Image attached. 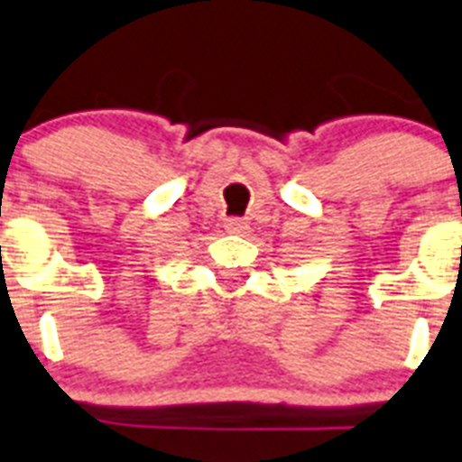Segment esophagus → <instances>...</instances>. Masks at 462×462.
Instances as JSON below:
<instances>
[{
  "mask_svg": "<svg viewBox=\"0 0 462 462\" xmlns=\"http://www.w3.org/2000/svg\"><path fill=\"white\" fill-rule=\"evenodd\" d=\"M225 230L230 232V235H244V232L249 230V223L242 218H227L225 220Z\"/></svg>",
  "mask_w": 462,
  "mask_h": 462,
  "instance_id": "1",
  "label": "esophagus"
}]
</instances>
